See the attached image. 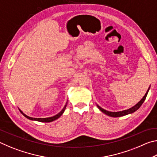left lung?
Instances as JSON below:
<instances>
[{
    "instance_id": "obj_1",
    "label": "left lung",
    "mask_w": 157,
    "mask_h": 157,
    "mask_svg": "<svg viewBox=\"0 0 157 157\" xmlns=\"http://www.w3.org/2000/svg\"><path fill=\"white\" fill-rule=\"evenodd\" d=\"M150 86L149 87L147 92L145 93V94L144 96L143 97V98L141 100H140L139 102L137 103V104L136 105H134V107H132L131 108L128 109H126V110H123V111H116V112H113V111H107L104 109H102V107H100L99 105H97V107L99 109L102 111V112H103L104 113H105L106 115H107L109 116H111V117H121V116H125V115H127V114H129V113H134V111H136V110L139 109L140 108V106L142 105V104L143 103V102H144L146 97H147V93L149 91V90H150Z\"/></svg>"
}]
</instances>
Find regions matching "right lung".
<instances>
[{"mask_svg": "<svg viewBox=\"0 0 157 157\" xmlns=\"http://www.w3.org/2000/svg\"><path fill=\"white\" fill-rule=\"evenodd\" d=\"M66 106H67V102H66V104L65 105L64 107H63V108L62 109V110L60 111V112L59 113H57V115H55L54 116H52V117H48V118H32V117H30L26 115V114H25L22 111H21L20 109H19V111H21V113L23 114V116H24L25 118H27L28 119H29V120H31V121H39V122H42V123H50V122H52L54 121L55 120H57V118H59V117L62 115L63 113L64 112V111L66 109Z\"/></svg>", "mask_w": 157, "mask_h": 157, "instance_id": "right-lung-1", "label": "right lung"}]
</instances>
